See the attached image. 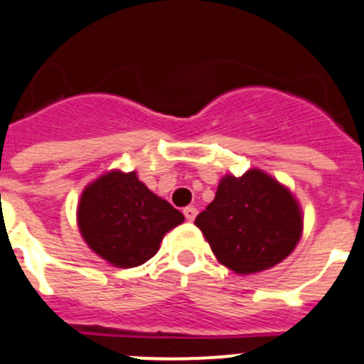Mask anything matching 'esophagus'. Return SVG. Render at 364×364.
<instances>
[{
  "label": "esophagus",
  "instance_id": "esophagus-1",
  "mask_svg": "<svg viewBox=\"0 0 364 364\" xmlns=\"http://www.w3.org/2000/svg\"><path fill=\"white\" fill-rule=\"evenodd\" d=\"M184 215H186V219H188V221H193V219L197 218V208H195V206H186Z\"/></svg>",
  "mask_w": 364,
  "mask_h": 364
}]
</instances>
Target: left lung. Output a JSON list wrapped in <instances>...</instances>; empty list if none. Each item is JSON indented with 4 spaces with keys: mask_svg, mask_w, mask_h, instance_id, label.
<instances>
[{
    "mask_svg": "<svg viewBox=\"0 0 364 364\" xmlns=\"http://www.w3.org/2000/svg\"><path fill=\"white\" fill-rule=\"evenodd\" d=\"M195 225L219 262L247 275L272 268L292 253L301 238L303 218L284 186L251 169L238 178L225 176Z\"/></svg>",
    "mask_w": 364,
    "mask_h": 364,
    "instance_id": "8db88e82",
    "label": "left lung"
}]
</instances>
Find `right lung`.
<instances>
[{
	"label": "right lung",
	"instance_id": "obj_1",
	"mask_svg": "<svg viewBox=\"0 0 364 364\" xmlns=\"http://www.w3.org/2000/svg\"><path fill=\"white\" fill-rule=\"evenodd\" d=\"M184 215L135 173L111 171L81 193L77 225L87 245L117 268L145 264Z\"/></svg>",
	"mask_w": 364,
	"mask_h": 364
}]
</instances>
